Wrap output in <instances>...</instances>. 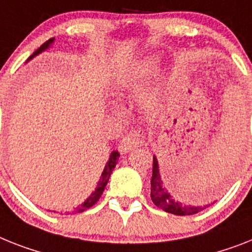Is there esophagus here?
<instances>
[{
    "mask_svg": "<svg viewBox=\"0 0 252 252\" xmlns=\"http://www.w3.org/2000/svg\"><path fill=\"white\" fill-rule=\"evenodd\" d=\"M141 143H143L141 135L139 132H136V131H132V132L126 135L121 140V143H120V151L122 153H128V152L134 151L136 147H139Z\"/></svg>",
    "mask_w": 252,
    "mask_h": 252,
    "instance_id": "1",
    "label": "esophagus"
}]
</instances>
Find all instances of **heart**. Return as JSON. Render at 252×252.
I'll return each mask as SVG.
<instances>
[{"mask_svg":"<svg viewBox=\"0 0 252 252\" xmlns=\"http://www.w3.org/2000/svg\"><path fill=\"white\" fill-rule=\"evenodd\" d=\"M158 66V60L156 58H147L141 63L135 66L132 72L121 82L122 90L138 91L144 81H147L152 74L155 73Z\"/></svg>","mask_w":252,"mask_h":252,"instance_id":"b5f03b06","label":"heart"}]
</instances>
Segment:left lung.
I'll return each mask as SVG.
<instances>
[{"label":"left lung","mask_w":252,"mask_h":252,"mask_svg":"<svg viewBox=\"0 0 252 252\" xmlns=\"http://www.w3.org/2000/svg\"><path fill=\"white\" fill-rule=\"evenodd\" d=\"M219 186V184H218ZM167 184L161 179L158 170V161L156 158V156H153V174H152L151 180V198L157 207L162 209L166 213L174 214V215L186 216V215H194V214L201 213L206 207H209L210 205L203 206H193V205H186V203L179 202L178 199L167 192ZM215 187H211L214 190ZM210 189V190H211ZM216 190V189H215Z\"/></svg>","instance_id":"left-lung-1"}]
</instances>
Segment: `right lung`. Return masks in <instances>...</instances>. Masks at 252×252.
<instances>
[{
  "instance_id": "1",
  "label": "right lung",
  "mask_w": 252,
  "mask_h": 252,
  "mask_svg": "<svg viewBox=\"0 0 252 252\" xmlns=\"http://www.w3.org/2000/svg\"><path fill=\"white\" fill-rule=\"evenodd\" d=\"M53 42H54V38H50L49 41H46V42L43 43V45H41V46H39L38 49H37L36 51L32 54V55L29 56L28 60H31L32 58H34L36 55H38L39 53L45 51L46 49H49V46ZM28 60H27V62H28ZM118 157H120V153H118L117 151L112 152L111 156H109V159H108V162H107V165H105L103 172H101V176H100V179H99V182H97V186H96V188H95V190L91 193L90 197H89V198H87L86 201L82 203V205L78 206V207H77L74 211H72V213H73V214L74 213H76V214L77 213H84V211H86L87 209L93 207V206L95 205L97 201H99V198H100L101 194H103L104 189H105V186H107L108 180H109V176H111L112 171H113V168L116 167V165H117ZM54 213H55V211H54Z\"/></svg>"
}]
</instances>
